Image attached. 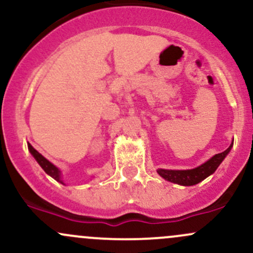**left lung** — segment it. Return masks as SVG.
Wrapping results in <instances>:
<instances>
[{
    "mask_svg": "<svg viewBox=\"0 0 253 253\" xmlns=\"http://www.w3.org/2000/svg\"><path fill=\"white\" fill-rule=\"evenodd\" d=\"M233 148V141L229 145V148L224 150L221 154L215 155L210 160H208L207 162L203 165L198 166L197 168L193 169H186V170H173V169H157V173L160 174V176H162L163 179L167 180V181L174 182V184L182 185V186H193L197 185L198 182L203 181L204 179H207L208 176H210L211 174L215 173L216 169L218 168V166L221 165L222 161L226 158L227 155L229 154L230 149Z\"/></svg>",
    "mask_w": 253,
    "mask_h": 253,
    "instance_id": "8db88e82",
    "label": "left lung"
}]
</instances>
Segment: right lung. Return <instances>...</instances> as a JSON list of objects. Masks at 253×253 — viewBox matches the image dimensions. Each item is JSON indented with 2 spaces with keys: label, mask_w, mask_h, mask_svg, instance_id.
<instances>
[{
  "label": "right lung",
  "mask_w": 253,
  "mask_h": 253,
  "mask_svg": "<svg viewBox=\"0 0 253 253\" xmlns=\"http://www.w3.org/2000/svg\"><path fill=\"white\" fill-rule=\"evenodd\" d=\"M27 148H29V151L31 152L32 156L35 157V160L37 161L38 165H40L41 167L43 168V170L45 171V173L48 174V175L51 176L52 179L56 180L57 182H61V184H62V185H65L63 180L61 179V170L56 167V166H54L51 162H49V161L46 160V158L44 157L43 155H41L40 152H38L37 150L33 148V146L30 143H27Z\"/></svg>",
  "instance_id": "add662e5"
}]
</instances>
